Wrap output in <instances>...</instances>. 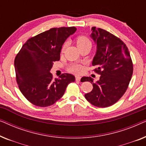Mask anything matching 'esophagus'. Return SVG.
Masks as SVG:
<instances>
[{
    "mask_svg": "<svg viewBox=\"0 0 146 146\" xmlns=\"http://www.w3.org/2000/svg\"><path fill=\"white\" fill-rule=\"evenodd\" d=\"M81 79V77L79 76H76V81H80Z\"/></svg>",
    "mask_w": 146,
    "mask_h": 146,
    "instance_id": "34e87169",
    "label": "esophagus"
}]
</instances>
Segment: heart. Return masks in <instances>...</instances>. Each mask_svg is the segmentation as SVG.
<instances>
[{
	"mask_svg": "<svg viewBox=\"0 0 146 146\" xmlns=\"http://www.w3.org/2000/svg\"><path fill=\"white\" fill-rule=\"evenodd\" d=\"M76 44L78 47L90 44L91 45V42L89 38L85 36H79L78 37H77L76 38ZM66 45V43H64L62 47V51H64V50L65 49ZM69 71L71 72L74 73V74H79L82 71V68L81 66L78 65V64H73L70 66L69 68Z\"/></svg>",
	"mask_w": 146,
	"mask_h": 146,
	"instance_id": "b5f03b06",
	"label": "heart"
}]
</instances>
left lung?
Returning a JSON list of instances; mask_svg holds the SVG:
<instances>
[{"label":"left lung","instance_id":"left-lung-1","mask_svg":"<svg viewBox=\"0 0 146 146\" xmlns=\"http://www.w3.org/2000/svg\"><path fill=\"white\" fill-rule=\"evenodd\" d=\"M90 36L97 45L92 65L98 68L94 70L100 77L95 83L92 78L83 77L84 82H90L93 86L84 96L95 106L109 107L127 90L133 74L132 60L125 44L109 32L94 27Z\"/></svg>","mask_w":146,"mask_h":146}]
</instances>
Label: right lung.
<instances>
[{
	"instance_id": "add662e5",
	"label": "right lung",
	"mask_w": 146,
	"mask_h": 146,
	"mask_svg": "<svg viewBox=\"0 0 146 146\" xmlns=\"http://www.w3.org/2000/svg\"><path fill=\"white\" fill-rule=\"evenodd\" d=\"M76 28H52L29 38L16 56V78L20 90L33 104L40 107L52 105L62 97L74 76L62 74L53 79L50 72L53 62L58 61L63 44Z\"/></svg>"
}]
</instances>
